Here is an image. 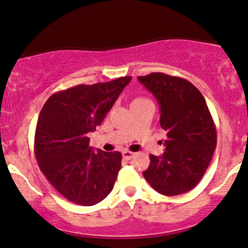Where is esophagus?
<instances>
[{
    "mask_svg": "<svg viewBox=\"0 0 248 248\" xmlns=\"http://www.w3.org/2000/svg\"><path fill=\"white\" fill-rule=\"evenodd\" d=\"M135 157V152L129 151V150H124L123 151V158L125 159H131V158Z\"/></svg>",
    "mask_w": 248,
    "mask_h": 248,
    "instance_id": "esophagus-1",
    "label": "esophagus"
}]
</instances>
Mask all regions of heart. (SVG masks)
Instances as JSON below:
<instances>
[{"instance_id":"1","label":"heart","mask_w":248,"mask_h":248,"mask_svg":"<svg viewBox=\"0 0 248 248\" xmlns=\"http://www.w3.org/2000/svg\"><path fill=\"white\" fill-rule=\"evenodd\" d=\"M145 101H149V99L145 98V97H136L135 99H133L131 104H135V103H140V102H145Z\"/></svg>"}]
</instances>
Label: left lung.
<instances>
[{
	"mask_svg": "<svg viewBox=\"0 0 248 248\" xmlns=\"http://www.w3.org/2000/svg\"><path fill=\"white\" fill-rule=\"evenodd\" d=\"M138 80L160 105V126L165 130V152L150 155L143 172L152 188L164 196L188 192L200 182L217 146V129L205 98L187 79L152 72Z\"/></svg>",
	"mask_w": 248,
	"mask_h": 248,
	"instance_id": "obj_1",
	"label": "left lung"
}]
</instances>
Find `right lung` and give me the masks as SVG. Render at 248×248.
Instances as JSON below:
<instances>
[{
    "instance_id": "add662e5",
    "label": "right lung",
    "mask_w": 248,
    "mask_h": 248,
    "mask_svg": "<svg viewBox=\"0 0 248 248\" xmlns=\"http://www.w3.org/2000/svg\"><path fill=\"white\" fill-rule=\"evenodd\" d=\"M131 78L76 85L50 96L42 108L35 131L36 160L50 184L74 204L93 206L115 185L122 154L94 152L88 133L102 124Z\"/></svg>"
}]
</instances>
